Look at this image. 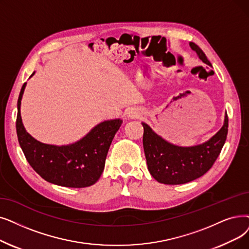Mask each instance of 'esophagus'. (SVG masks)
I'll list each match as a JSON object with an SVG mask.
<instances>
[{
    "label": "esophagus",
    "mask_w": 249,
    "mask_h": 249,
    "mask_svg": "<svg viewBox=\"0 0 249 249\" xmlns=\"http://www.w3.org/2000/svg\"><path fill=\"white\" fill-rule=\"evenodd\" d=\"M142 115V112H140L138 109H135V107H132V109L128 110V112L126 113V116L128 118H137Z\"/></svg>",
    "instance_id": "obj_1"
}]
</instances>
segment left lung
<instances>
[{"mask_svg": "<svg viewBox=\"0 0 249 249\" xmlns=\"http://www.w3.org/2000/svg\"><path fill=\"white\" fill-rule=\"evenodd\" d=\"M189 46L204 64L212 66L197 45L189 42ZM142 124L147 169L158 182L170 185L184 184L205 174L219 157L228 133L227 114L224 124L217 133L207 142L192 146L173 144L157 134L146 123Z\"/></svg>", "mask_w": 249, "mask_h": 249, "instance_id": "8db88e82", "label": "left lung"}]
</instances>
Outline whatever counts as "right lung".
Instances as JSON below:
<instances>
[{"mask_svg": "<svg viewBox=\"0 0 249 249\" xmlns=\"http://www.w3.org/2000/svg\"><path fill=\"white\" fill-rule=\"evenodd\" d=\"M25 88L26 82L20 90L17 102L16 130L19 144L29 165L41 178L59 186L82 188L94 184L102 175L107 154L123 121L121 119L103 121L81 139L70 144L40 142L26 131L22 123L20 107Z\"/></svg>", "mask_w": 249, "mask_h": 249, "instance_id": "obj_1", "label": "right lung"}]
</instances>
